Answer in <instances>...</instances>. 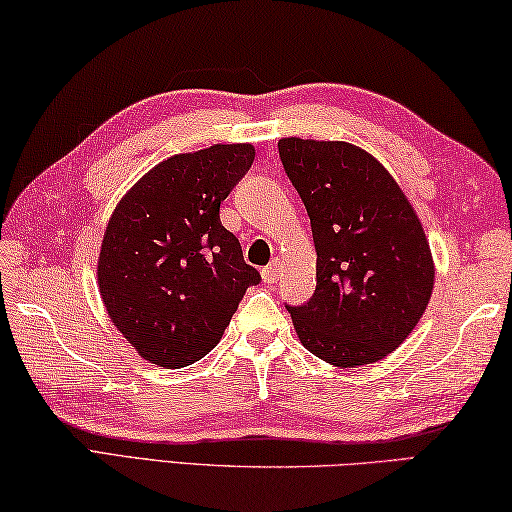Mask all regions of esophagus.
Here are the masks:
<instances>
[{
    "label": "esophagus",
    "mask_w": 512,
    "mask_h": 512,
    "mask_svg": "<svg viewBox=\"0 0 512 512\" xmlns=\"http://www.w3.org/2000/svg\"><path fill=\"white\" fill-rule=\"evenodd\" d=\"M262 280L266 282V284H275L277 280H280V262H273V264H268L264 271H262Z\"/></svg>",
    "instance_id": "esophagus-1"
}]
</instances>
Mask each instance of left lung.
<instances>
[{
	"label": "left lung",
	"instance_id": "obj_1",
	"mask_svg": "<svg viewBox=\"0 0 512 512\" xmlns=\"http://www.w3.org/2000/svg\"><path fill=\"white\" fill-rule=\"evenodd\" d=\"M277 150L318 253L315 293L286 304L297 338L336 367L385 358L410 336L432 295L421 221L385 167L356 145L282 138Z\"/></svg>",
	"mask_w": 512,
	"mask_h": 512
}]
</instances>
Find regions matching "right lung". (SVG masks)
<instances>
[{
	"instance_id": "right-lung-1",
	"label": "right lung",
	"mask_w": 512,
	"mask_h": 512,
	"mask_svg": "<svg viewBox=\"0 0 512 512\" xmlns=\"http://www.w3.org/2000/svg\"><path fill=\"white\" fill-rule=\"evenodd\" d=\"M255 159L246 143L176 154L118 203L102 239L98 286L116 329L167 369L217 347L248 286L262 282L219 206Z\"/></svg>"
}]
</instances>
